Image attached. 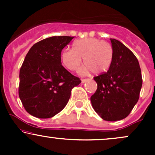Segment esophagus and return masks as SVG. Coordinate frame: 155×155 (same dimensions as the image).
<instances>
[{
  "label": "esophagus",
  "instance_id": "esophagus-1",
  "mask_svg": "<svg viewBox=\"0 0 155 155\" xmlns=\"http://www.w3.org/2000/svg\"><path fill=\"white\" fill-rule=\"evenodd\" d=\"M87 81H89V79H81V83L84 84V83L87 82Z\"/></svg>",
  "mask_w": 155,
  "mask_h": 155
}]
</instances>
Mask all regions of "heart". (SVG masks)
I'll return each mask as SVG.
<instances>
[{
    "label": "heart",
    "mask_w": 155,
    "mask_h": 155,
    "mask_svg": "<svg viewBox=\"0 0 155 155\" xmlns=\"http://www.w3.org/2000/svg\"><path fill=\"white\" fill-rule=\"evenodd\" d=\"M81 58H84V64L86 65L81 72L92 71L95 74H102L111 67L114 49L108 42L95 38H86L76 40L73 44V49L66 48L61 54L63 65L72 71L78 70Z\"/></svg>",
    "instance_id": "b5f03b06"
}]
</instances>
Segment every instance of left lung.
Wrapping results in <instances>:
<instances>
[{
	"label": "left lung",
	"instance_id": "1",
	"mask_svg": "<svg viewBox=\"0 0 155 155\" xmlns=\"http://www.w3.org/2000/svg\"><path fill=\"white\" fill-rule=\"evenodd\" d=\"M114 59L107 72L95 76L96 92L90 97L96 113L106 121L127 117L139 98L142 76L138 59L123 44L110 39Z\"/></svg>",
	"mask_w": 155,
	"mask_h": 155
}]
</instances>
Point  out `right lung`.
Returning a JSON list of instances; mask_svg holds the SVG:
<instances>
[{
  "label": "right lung",
  "instance_id": "right-lung-1",
  "mask_svg": "<svg viewBox=\"0 0 155 155\" xmlns=\"http://www.w3.org/2000/svg\"><path fill=\"white\" fill-rule=\"evenodd\" d=\"M74 37L52 36L35 43L19 71V96L37 118L54 117L65 108L72 89L81 81L62 65L61 51Z\"/></svg>",
  "mask_w": 155,
  "mask_h": 155
}]
</instances>
